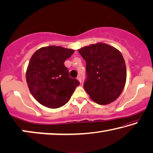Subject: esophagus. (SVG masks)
Listing matches in <instances>:
<instances>
[{
	"label": "esophagus",
	"mask_w": 153,
	"mask_h": 153,
	"mask_svg": "<svg viewBox=\"0 0 153 153\" xmlns=\"http://www.w3.org/2000/svg\"><path fill=\"white\" fill-rule=\"evenodd\" d=\"M77 80H78L79 82H80V83H81V76H80V75H79V76H77Z\"/></svg>",
	"instance_id": "1"
}]
</instances>
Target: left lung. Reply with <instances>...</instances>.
<instances>
[{
	"label": "left lung",
	"instance_id": "obj_1",
	"mask_svg": "<svg viewBox=\"0 0 153 153\" xmlns=\"http://www.w3.org/2000/svg\"><path fill=\"white\" fill-rule=\"evenodd\" d=\"M86 62L87 80L83 84L90 99L100 105L113 102L122 92L126 81L124 59L119 51L103 43L78 50Z\"/></svg>",
	"mask_w": 153,
	"mask_h": 153
}]
</instances>
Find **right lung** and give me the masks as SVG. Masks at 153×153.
<instances>
[{"mask_svg":"<svg viewBox=\"0 0 153 153\" xmlns=\"http://www.w3.org/2000/svg\"><path fill=\"white\" fill-rule=\"evenodd\" d=\"M74 50L50 45L39 48L31 57L26 70L29 90L39 103L58 108L67 103L79 82L70 78L64 62Z\"/></svg>","mask_w":153,"mask_h":153,"instance_id":"add662e5","label":"right lung"}]
</instances>
